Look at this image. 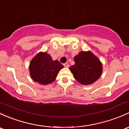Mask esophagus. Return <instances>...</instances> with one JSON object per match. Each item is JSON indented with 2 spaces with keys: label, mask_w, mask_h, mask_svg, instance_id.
<instances>
[{
  "label": "esophagus",
  "mask_w": 129,
  "mask_h": 129,
  "mask_svg": "<svg viewBox=\"0 0 129 129\" xmlns=\"http://www.w3.org/2000/svg\"><path fill=\"white\" fill-rule=\"evenodd\" d=\"M63 66H64V67H66V68H68L69 67V64L68 63H64V64H63Z\"/></svg>",
  "instance_id": "34e87169"
}]
</instances>
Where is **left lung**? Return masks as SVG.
I'll return each instance as SVG.
<instances>
[{
  "label": "left lung",
  "instance_id": "obj_1",
  "mask_svg": "<svg viewBox=\"0 0 129 129\" xmlns=\"http://www.w3.org/2000/svg\"><path fill=\"white\" fill-rule=\"evenodd\" d=\"M75 64L70 68L74 78L83 85L95 82L100 77L102 64L90 52H81L74 57Z\"/></svg>",
  "mask_w": 129,
  "mask_h": 129
}]
</instances>
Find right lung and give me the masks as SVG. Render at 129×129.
Listing matches in <instances>:
<instances>
[{
  "instance_id": "1",
  "label": "right lung",
  "mask_w": 129,
  "mask_h": 129,
  "mask_svg": "<svg viewBox=\"0 0 129 129\" xmlns=\"http://www.w3.org/2000/svg\"><path fill=\"white\" fill-rule=\"evenodd\" d=\"M63 68L58 61H53L50 55L41 52L32 59L29 71L34 81L46 85L55 81L58 73Z\"/></svg>"
}]
</instances>
